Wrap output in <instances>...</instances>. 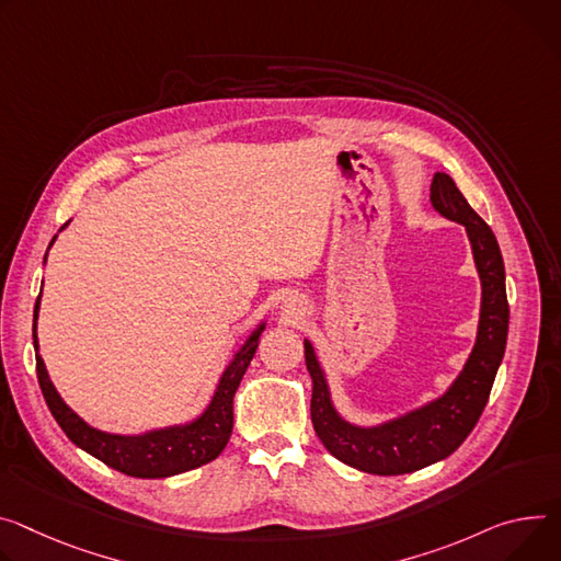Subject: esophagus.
<instances>
[{
	"mask_svg": "<svg viewBox=\"0 0 561 561\" xmlns=\"http://www.w3.org/2000/svg\"><path fill=\"white\" fill-rule=\"evenodd\" d=\"M284 311L288 313V316H299L301 311H299V304L295 301V299H286L284 301Z\"/></svg>",
	"mask_w": 561,
	"mask_h": 561,
	"instance_id": "34e87169",
	"label": "esophagus"
}]
</instances>
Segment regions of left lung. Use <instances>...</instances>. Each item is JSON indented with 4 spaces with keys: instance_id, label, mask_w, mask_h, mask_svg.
Listing matches in <instances>:
<instances>
[{
    "instance_id": "obj_1",
    "label": "left lung",
    "mask_w": 561,
    "mask_h": 561,
    "mask_svg": "<svg viewBox=\"0 0 561 561\" xmlns=\"http://www.w3.org/2000/svg\"><path fill=\"white\" fill-rule=\"evenodd\" d=\"M432 208L466 228L481 282V309L474 346L463 369L443 393L398 416L371 425L346 421L333 402L327 369L309 337L304 355L313 382L311 419L322 445L337 461L369 474L393 477L423 470L454 454L474 430L505 353L507 309L503 257L490 226L472 210L449 174L436 172L430 185Z\"/></svg>"
}]
</instances>
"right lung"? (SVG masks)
I'll use <instances>...</instances> for the list:
<instances>
[{
	"instance_id": "obj_1",
	"label": "right lung",
	"mask_w": 561,
	"mask_h": 561,
	"mask_svg": "<svg viewBox=\"0 0 561 561\" xmlns=\"http://www.w3.org/2000/svg\"><path fill=\"white\" fill-rule=\"evenodd\" d=\"M67 226L69 224H65L60 232ZM56 239L58 234L50 239L48 250L56 243ZM46 254H44V264H46ZM39 299H42V293L33 309V346H35V360H37V380L50 414H54V419L58 421V425L62 427V432L69 436L73 445L95 456L98 461H103L105 466L136 479L174 477L215 461V458L224 451V447L230 440L232 423H234L232 400L254 351L260 346L262 331L268 324L266 318L245 335V340L232 353V358L228 360V365L219 376L213 398L208 400L206 410H203L198 416H194L192 421L147 430L140 434H114V432H105L89 425L80 414L71 410V407L65 402V398L60 396V391L56 389V385L50 382V376L39 355V340H37Z\"/></svg>"
}]
</instances>
